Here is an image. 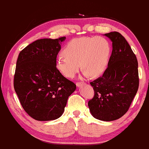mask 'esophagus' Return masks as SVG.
<instances>
[{
    "label": "esophagus",
    "instance_id": "obj_1",
    "mask_svg": "<svg viewBox=\"0 0 149 149\" xmlns=\"http://www.w3.org/2000/svg\"><path fill=\"white\" fill-rule=\"evenodd\" d=\"M83 84H84V82H77L76 83V85L77 87H81V86Z\"/></svg>",
    "mask_w": 149,
    "mask_h": 149
}]
</instances>
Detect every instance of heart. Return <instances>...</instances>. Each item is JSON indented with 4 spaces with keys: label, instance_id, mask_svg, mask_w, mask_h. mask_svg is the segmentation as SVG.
I'll return each instance as SVG.
<instances>
[{
    "label": "heart",
    "instance_id": "heart-1",
    "mask_svg": "<svg viewBox=\"0 0 149 149\" xmlns=\"http://www.w3.org/2000/svg\"><path fill=\"white\" fill-rule=\"evenodd\" d=\"M111 52V43L104 37L74 38L65 47L63 54L57 57L56 68L68 78L74 77L81 67L84 77H97L106 70Z\"/></svg>",
    "mask_w": 149,
    "mask_h": 149
}]
</instances>
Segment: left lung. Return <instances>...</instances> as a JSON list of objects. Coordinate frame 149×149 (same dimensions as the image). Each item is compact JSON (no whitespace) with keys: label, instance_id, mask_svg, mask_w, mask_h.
I'll list each match as a JSON object with an SVG mask.
<instances>
[{"label":"left lung","instance_id":"left-lung-1","mask_svg":"<svg viewBox=\"0 0 149 149\" xmlns=\"http://www.w3.org/2000/svg\"><path fill=\"white\" fill-rule=\"evenodd\" d=\"M112 42L108 67L102 77L91 82L95 91L88 105L94 118L104 121L123 116L139 87L138 62L125 38L118 32L106 33Z\"/></svg>","mask_w":149,"mask_h":149}]
</instances>
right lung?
I'll return each mask as SVG.
<instances>
[{
	"label": "right lung",
	"instance_id": "obj_1",
	"mask_svg": "<svg viewBox=\"0 0 149 149\" xmlns=\"http://www.w3.org/2000/svg\"><path fill=\"white\" fill-rule=\"evenodd\" d=\"M65 38L38 40L19 54L14 88L22 107L37 120L58 118L68 97L76 90V85L56 68L61 42Z\"/></svg>",
	"mask_w": 149,
	"mask_h": 149
}]
</instances>
